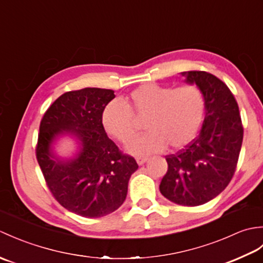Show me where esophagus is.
<instances>
[{
	"instance_id": "obj_1",
	"label": "esophagus",
	"mask_w": 263,
	"mask_h": 263,
	"mask_svg": "<svg viewBox=\"0 0 263 263\" xmlns=\"http://www.w3.org/2000/svg\"><path fill=\"white\" fill-rule=\"evenodd\" d=\"M148 160V158H144V157H138L137 158V163H138V165H143L144 163H146V161Z\"/></svg>"
}]
</instances>
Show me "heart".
Returning <instances> with one entry per match:
<instances>
[{"instance_id": "obj_1", "label": "heart", "mask_w": 263, "mask_h": 263, "mask_svg": "<svg viewBox=\"0 0 263 263\" xmlns=\"http://www.w3.org/2000/svg\"><path fill=\"white\" fill-rule=\"evenodd\" d=\"M205 98L201 89L186 85L173 89L157 83H143L121 104L111 102L103 109L102 125L107 135L126 143L136 135V120L143 121L147 132L127 144L132 155L163 152L168 146L184 148L197 137L204 119Z\"/></svg>"}]
</instances>
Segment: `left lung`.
I'll return each instance as SVG.
<instances>
[{"instance_id":"1","label":"left lung","mask_w":263,"mask_h":263,"mask_svg":"<svg viewBox=\"0 0 263 263\" xmlns=\"http://www.w3.org/2000/svg\"><path fill=\"white\" fill-rule=\"evenodd\" d=\"M205 98V115L199 136L175 155L166 156L168 171L160 193L181 205L203 204L220 194L235 173L243 141L238 105L230 89L204 71L182 72Z\"/></svg>"}]
</instances>
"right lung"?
I'll list each match as a JSON object with an SVG mask.
<instances>
[{"label":"right lung","instance_id":"obj_1","mask_svg":"<svg viewBox=\"0 0 263 263\" xmlns=\"http://www.w3.org/2000/svg\"><path fill=\"white\" fill-rule=\"evenodd\" d=\"M114 98L110 89L68 91L49 106L39 126L36 156L47 185L61 205L82 217L98 218L119 209L139 167L103 128V109ZM62 136L77 143L70 158L54 153Z\"/></svg>","mask_w":263,"mask_h":263}]
</instances>
